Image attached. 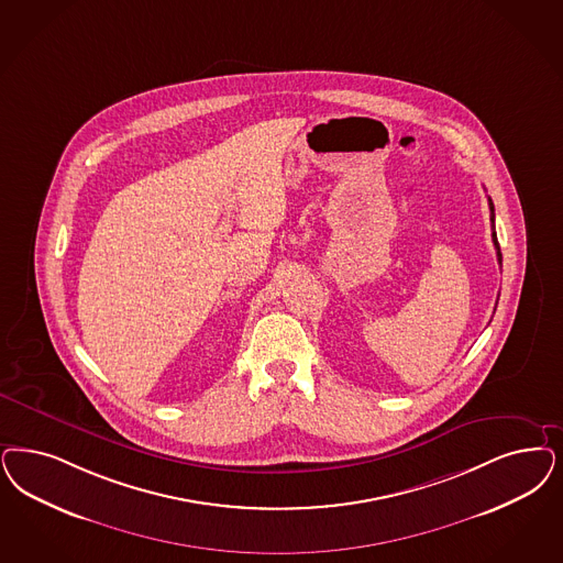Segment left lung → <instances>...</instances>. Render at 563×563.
I'll return each instance as SVG.
<instances>
[{
    "instance_id": "obj_1",
    "label": "left lung",
    "mask_w": 563,
    "mask_h": 563,
    "mask_svg": "<svg viewBox=\"0 0 563 563\" xmlns=\"http://www.w3.org/2000/svg\"><path fill=\"white\" fill-rule=\"evenodd\" d=\"M488 208H490V222H493V243H495V250H497V260H499V266H501L504 257H501L499 241H497V233H495V206H493V201H490V199H488Z\"/></svg>"
}]
</instances>
